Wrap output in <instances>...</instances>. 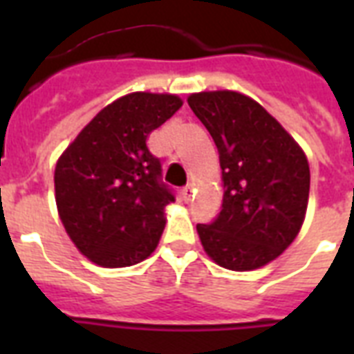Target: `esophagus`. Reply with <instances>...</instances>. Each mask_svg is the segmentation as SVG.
<instances>
[{"label": "esophagus", "mask_w": 354, "mask_h": 354, "mask_svg": "<svg viewBox=\"0 0 354 354\" xmlns=\"http://www.w3.org/2000/svg\"><path fill=\"white\" fill-rule=\"evenodd\" d=\"M193 185H185V187H182V191H180V196H182L183 202H189V200L193 198Z\"/></svg>", "instance_id": "1"}]
</instances>
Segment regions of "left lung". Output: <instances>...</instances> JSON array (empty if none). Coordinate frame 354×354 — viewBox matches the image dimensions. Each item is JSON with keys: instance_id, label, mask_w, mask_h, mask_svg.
Here are the masks:
<instances>
[{"instance_id": "obj_1", "label": "left lung", "mask_w": 354, "mask_h": 354, "mask_svg": "<svg viewBox=\"0 0 354 354\" xmlns=\"http://www.w3.org/2000/svg\"><path fill=\"white\" fill-rule=\"evenodd\" d=\"M187 102L215 141L224 182L221 213L196 224L202 246L227 270L261 268L299 233L310 187L307 158L250 97L204 91Z\"/></svg>"}]
</instances>
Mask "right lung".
Returning <instances> with one entry per match:
<instances>
[{"instance_id": "1", "label": "right lung", "mask_w": 354, "mask_h": 354, "mask_svg": "<svg viewBox=\"0 0 354 354\" xmlns=\"http://www.w3.org/2000/svg\"><path fill=\"white\" fill-rule=\"evenodd\" d=\"M182 108L176 95L130 93L108 104L77 136L55 169L60 221L93 263L121 268L154 252L174 191L147 138Z\"/></svg>"}]
</instances>
